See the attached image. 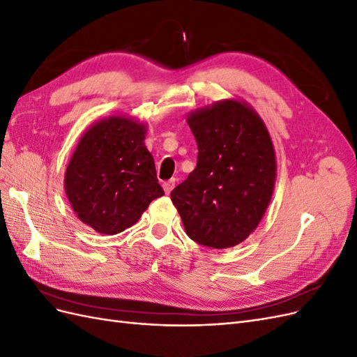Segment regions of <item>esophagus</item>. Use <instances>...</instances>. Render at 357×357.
Masks as SVG:
<instances>
[{
	"label": "esophagus",
	"mask_w": 357,
	"mask_h": 357,
	"mask_svg": "<svg viewBox=\"0 0 357 357\" xmlns=\"http://www.w3.org/2000/svg\"><path fill=\"white\" fill-rule=\"evenodd\" d=\"M174 186H176V178H171V180H168V181H165L164 183V190H165V193L168 195V193L174 189Z\"/></svg>",
	"instance_id": "1"
}]
</instances>
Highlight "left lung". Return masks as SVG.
Returning <instances> with one entry per match:
<instances>
[{"mask_svg":"<svg viewBox=\"0 0 357 357\" xmlns=\"http://www.w3.org/2000/svg\"><path fill=\"white\" fill-rule=\"evenodd\" d=\"M198 162L171 192L186 234L213 248L243 243L271 201L277 162L264 121L250 104L218 101L188 114Z\"/></svg>","mask_w":357,"mask_h":357,"instance_id":"1","label":"left lung"}]
</instances>
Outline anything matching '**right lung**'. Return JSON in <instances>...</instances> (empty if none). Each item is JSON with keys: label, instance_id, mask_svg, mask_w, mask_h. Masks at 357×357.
Listing matches in <instances>:
<instances>
[{"label": "right lung", "instance_id": "1", "mask_svg": "<svg viewBox=\"0 0 357 357\" xmlns=\"http://www.w3.org/2000/svg\"><path fill=\"white\" fill-rule=\"evenodd\" d=\"M147 126L126 116H109L86 131L63 178L75 215L100 234L114 235L138 222L149 204L164 195Z\"/></svg>", "mask_w": 357, "mask_h": 357}]
</instances>
